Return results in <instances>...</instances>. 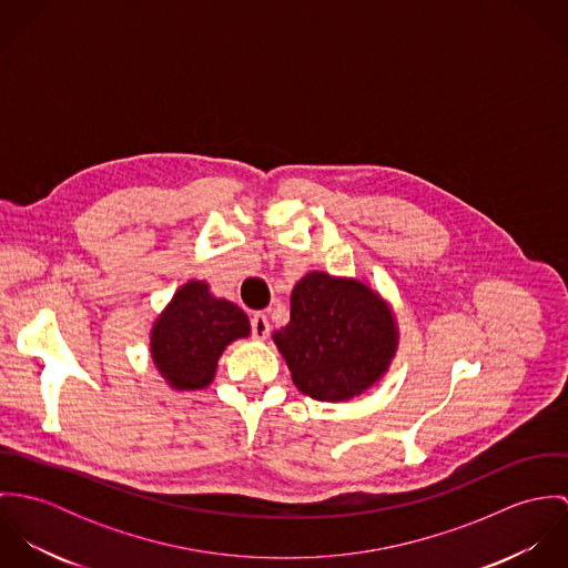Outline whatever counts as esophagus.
<instances>
[{
  "mask_svg": "<svg viewBox=\"0 0 568 568\" xmlns=\"http://www.w3.org/2000/svg\"><path fill=\"white\" fill-rule=\"evenodd\" d=\"M268 332H271V324H268L266 315L255 313V315L251 317V334H253V338L262 341V338H266V336H268Z\"/></svg>",
  "mask_w": 568,
  "mask_h": 568,
  "instance_id": "34e87169",
  "label": "esophagus"
}]
</instances>
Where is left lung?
Returning <instances> with one entry per match:
<instances>
[{
  "mask_svg": "<svg viewBox=\"0 0 568 568\" xmlns=\"http://www.w3.org/2000/svg\"><path fill=\"white\" fill-rule=\"evenodd\" d=\"M295 387L322 403L374 385L396 352L389 308L365 284L306 275L291 297V324L273 334Z\"/></svg>",
  "mask_w": 568,
  "mask_h": 568,
  "instance_id": "left-lung-1",
  "label": "left lung"
}]
</instances>
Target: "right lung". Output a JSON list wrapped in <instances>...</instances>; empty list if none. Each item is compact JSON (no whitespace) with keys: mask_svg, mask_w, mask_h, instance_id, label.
Listing matches in <instances>:
<instances>
[{"mask_svg":"<svg viewBox=\"0 0 568 568\" xmlns=\"http://www.w3.org/2000/svg\"><path fill=\"white\" fill-rule=\"evenodd\" d=\"M248 334L239 306L210 295L207 284H185L153 327V358L176 389H201L212 383L223 349Z\"/></svg>","mask_w":568,"mask_h":568,"instance_id":"add662e5","label":"right lung"}]
</instances>
